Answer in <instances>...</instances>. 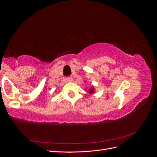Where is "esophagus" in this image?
<instances>
[{"instance_id": "34e87169", "label": "esophagus", "mask_w": 157, "mask_h": 157, "mask_svg": "<svg viewBox=\"0 0 157 157\" xmlns=\"http://www.w3.org/2000/svg\"><path fill=\"white\" fill-rule=\"evenodd\" d=\"M67 81L68 82H72L73 81V77H71V76H70V77H67Z\"/></svg>"}]
</instances>
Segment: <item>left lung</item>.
Wrapping results in <instances>:
<instances>
[{"label":"left lung","instance_id":"1","mask_svg":"<svg viewBox=\"0 0 157 157\" xmlns=\"http://www.w3.org/2000/svg\"><path fill=\"white\" fill-rule=\"evenodd\" d=\"M94 92V88H93L92 87L88 90V92H89V93H90V94H91V93H93Z\"/></svg>","mask_w":157,"mask_h":157}]
</instances>
